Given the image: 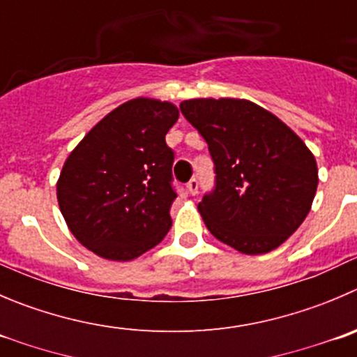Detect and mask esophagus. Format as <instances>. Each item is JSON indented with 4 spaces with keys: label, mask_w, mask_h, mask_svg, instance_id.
<instances>
[{
    "label": "esophagus",
    "mask_w": 357,
    "mask_h": 357,
    "mask_svg": "<svg viewBox=\"0 0 357 357\" xmlns=\"http://www.w3.org/2000/svg\"><path fill=\"white\" fill-rule=\"evenodd\" d=\"M198 189H199L198 178H191V181H189V184H188V191L191 192L192 196H195V195H198Z\"/></svg>",
    "instance_id": "1"
}]
</instances>
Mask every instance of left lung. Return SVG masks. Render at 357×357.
I'll use <instances>...</instances> for the list:
<instances>
[{
	"mask_svg": "<svg viewBox=\"0 0 357 357\" xmlns=\"http://www.w3.org/2000/svg\"><path fill=\"white\" fill-rule=\"evenodd\" d=\"M181 112L208 144L215 188L198 203L208 231L243 254L282 245L310 212L317 162L271 112L235 98H198Z\"/></svg>",
	"mask_w": 357,
	"mask_h": 357,
	"instance_id": "1",
	"label": "left lung"
}]
</instances>
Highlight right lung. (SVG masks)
<instances>
[{
	"label": "right lung",
	"instance_id": "obj_1",
	"mask_svg": "<svg viewBox=\"0 0 357 357\" xmlns=\"http://www.w3.org/2000/svg\"><path fill=\"white\" fill-rule=\"evenodd\" d=\"M178 119L168 101L135 98L105 115L68 155L57 202L73 236L110 261H131L172 227V149Z\"/></svg>",
	"mask_w": 357,
	"mask_h": 357
}]
</instances>
